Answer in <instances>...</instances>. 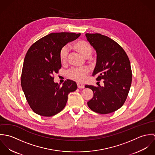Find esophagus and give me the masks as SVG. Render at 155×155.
I'll list each match as a JSON object with an SVG mask.
<instances>
[{"instance_id": "34e87169", "label": "esophagus", "mask_w": 155, "mask_h": 155, "mask_svg": "<svg viewBox=\"0 0 155 155\" xmlns=\"http://www.w3.org/2000/svg\"><path fill=\"white\" fill-rule=\"evenodd\" d=\"M78 88H84V85L82 84H78Z\"/></svg>"}]
</instances>
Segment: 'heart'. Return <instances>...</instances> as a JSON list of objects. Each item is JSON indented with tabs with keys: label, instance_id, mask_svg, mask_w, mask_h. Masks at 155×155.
Masks as SVG:
<instances>
[{
	"label": "heart",
	"instance_id": "b5f03b06",
	"mask_svg": "<svg viewBox=\"0 0 155 155\" xmlns=\"http://www.w3.org/2000/svg\"><path fill=\"white\" fill-rule=\"evenodd\" d=\"M72 48L81 55L85 58H88L92 52V49L91 45L85 41L79 40L75 42ZM68 57V51L66 47L61 49L59 53V58L62 64H66ZM89 70L87 67L83 68H72L67 71V76L75 81L82 82L85 80L87 75L88 74Z\"/></svg>",
	"mask_w": 155,
	"mask_h": 155
}]
</instances>
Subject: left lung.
<instances>
[{"mask_svg": "<svg viewBox=\"0 0 155 155\" xmlns=\"http://www.w3.org/2000/svg\"><path fill=\"white\" fill-rule=\"evenodd\" d=\"M89 44L97 52V63L92 76L103 81L104 85H85L94 96L87 103L96 113L108 114L120 108L127 100L132 82L130 61L124 49L106 36L86 33ZM100 83V82H98Z\"/></svg>", "mask_w": 155, "mask_h": 155, "instance_id": "left-lung-1", "label": "left lung"}]
</instances>
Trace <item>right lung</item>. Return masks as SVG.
<instances>
[{
	"label": "right lung",
	"mask_w": 155,
	"mask_h": 155,
	"mask_svg": "<svg viewBox=\"0 0 155 155\" xmlns=\"http://www.w3.org/2000/svg\"><path fill=\"white\" fill-rule=\"evenodd\" d=\"M81 35L75 33H52L32 45L27 52L22 67L21 84L26 100L36 114L52 116L66 106L68 95L78 88L67 79L62 87L54 82V74L61 67V49Z\"/></svg>",
	"instance_id": "add662e5"
}]
</instances>
